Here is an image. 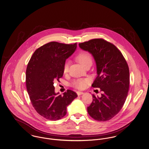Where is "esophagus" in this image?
<instances>
[{"instance_id": "34e87169", "label": "esophagus", "mask_w": 149, "mask_h": 149, "mask_svg": "<svg viewBox=\"0 0 149 149\" xmlns=\"http://www.w3.org/2000/svg\"><path fill=\"white\" fill-rule=\"evenodd\" d=\"M77 94H78V95H82V94H84V93L82 92H79V91L77 92Z\"/></svg>"}]
</instances>
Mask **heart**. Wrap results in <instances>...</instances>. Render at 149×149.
Returning <instances> with one entry per match:
<instances>
[{
	"mask_svg": "<svg viewBox=\"0 0 149 149\" xmlns=\"http://www.w3.org/2000/svg\"><path fill=\"white\" fill-rule=\"evenodd\" d=\"M77 59L78 61L83 66L85 67L87 64L92 63V59L90 54L85 51H81L79 53L77 56ZM69 68V62L66 61L64 64L63 66V71L64 73H66L68 72ZM90 82L89 79H78L73 81L72 83V86L79 89H83L86 86L87 84Z\"/></svg>",
	"mask_w": 149,
	"mask_h": 149,
	"instance_id": "heart-1",
	"label": "heart"
}]
</instances>
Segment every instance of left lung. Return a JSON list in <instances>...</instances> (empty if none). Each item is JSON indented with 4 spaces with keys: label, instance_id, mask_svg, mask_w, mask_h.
Segmentation results:
<instances>
[{
    "label": "left lung",
    "instance_id": "obj_1",
    "mask_svg": "<svg viewBox=\"0 0 149 149\" xmlns=\"http://www.w3.org/2000/svg\"><path fill=\"white\" fill-rule=\"evenodd\" d=\"M79 45L94 57L97 77L92 86L103 92L100 97L93 94L88 112L95 120H109L120 112L127 97L130 85L127 63L120 51L104 39H93Z\"/></svg>",
    "mask_w": 149,
    "mask_h": 149
}]
</instances>
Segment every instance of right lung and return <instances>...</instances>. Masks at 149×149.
<instances>
[{
  "label": "right lung",
  "instance_id": "right-lung-1",
  "mask_svg": "<svg viewBox=\"0 0 149 149\" xmlns=\"http://www.w3.org/2000/svg\"><path fill=\"white\" fill-rule=\"evenodd\" d=\"M77 44L47 43L36 50L26 69V83L31 103L36 112L47 120H60L67 107L78 97L67 90L63 95L55 92L54 81H59L66 59L74 52Z\"/></svg>",
  "mask_w": 149,
  "mask_h": 149
}]
</instances>
